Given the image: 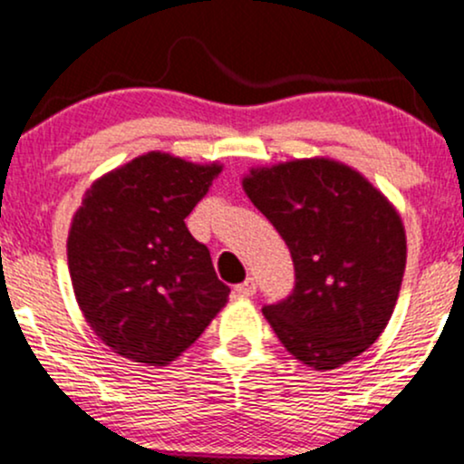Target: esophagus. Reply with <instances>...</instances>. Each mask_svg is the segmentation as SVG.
Masks as SVG:
<instances>
[{
    "instance_id": "1",
    "label": "esophagus",
    "mask_w": 464,
    "mask_h": 464,
    "mask_svg": "<svg viewBox=\"0 0 464 464\" xmlns=\"http://www.w3.org/2000/svg\"><path fill=\"white\" fill-rule=\"evenodd\" d=\"M256 290H257L256 279L248 277V279H244L242 284H237V286H236V295H237V297L246 299V297H253V295H256Z\"/></svg>"
}]
</instances>
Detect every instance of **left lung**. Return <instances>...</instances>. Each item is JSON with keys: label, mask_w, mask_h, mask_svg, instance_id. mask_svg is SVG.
I'll use <instances>...</instances> for the list:
<instances>
[{"label": "left lung", "mask_w": 464, "mask_h": 464, "mask_svg": "<svg viewBox=\"0 0 464 464\" xmlns=\"http://www.w3.org/2000/svg\"><path fill=\"white\" fill-rule=\"evenodd\" d=\"M244 191L286 242L295 286L264 317L295 359L334 370L388 325L405 273V228L359 171L328 160L251 169Z\"/></svg>", "instance_id": "obj_1"}]
</instances>
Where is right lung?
Here are the masks:
<instances>
[{"label": "right lung", "mask_w": 464, "mask_h": 464, "mask_svg": "<svg viewBox=\"0 0 464 464\" xmlns=\"http://www.w3.org/2000/svg\"><path fill=\"white\" fill-rule=\"evenodd\" d=\"M220 171L150 151L85 193L68 236L70 277L92 330L125 359L167 365L227 304L231 288L185 224Z\"/></svg>", "instance_id": "right-lung-1"}]
</instances>
